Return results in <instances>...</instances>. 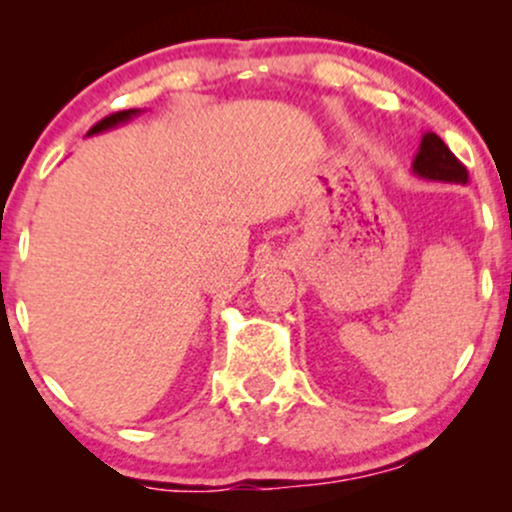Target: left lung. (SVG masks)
Masks as SVG:
<instances>
[{
    "label": "left lung",
    "instance_id": "obj_1",
    "mask_svg": "<svg viewBox=\"0 0 512 512\" xmlns=\"http://www.w3.org/2000/svg\"><path fill=\"white\" fill-rule=\"evenodd\" d=\"M411 170H414V175H419V178L433 180V182L467 185V180H469L467 168L457 161L455 154H452L448 146H445L443 139L433 132H426L424 137H421L419 154L414 156Z\"/></svg>",
    "mask_w": 512,
    "mask_h": 512
}]
</instances>
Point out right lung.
<instances>
[{
	"label": "right lung",
	"instance_id": "obj_1",
	"mask_svg": "<svg viewBox=\"0 0 512 512\" xmlns=\"http://www.w3.org/2000/svg\"><path fill=\"white\" fill-rule=\"evenodd\" d=\"M139 113H142V110H139V108H132V110H120V113H113V115L103 117V120L98 122V125H93L91 129H88L86 137H91V134L108 132V129H113V127H117V125H125V122L132 120V117H137Z\"/></svg>",
	"mask_w": 512,
	"mask_h": 512
}]
</instances>
